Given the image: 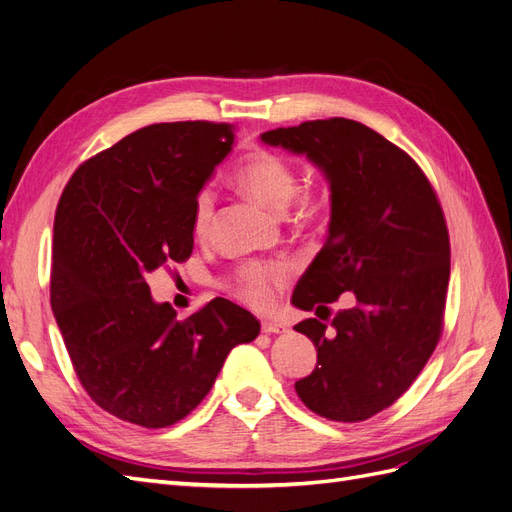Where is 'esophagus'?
Masks as SVG:
<instances>
[{
  "label": "esophagus",
  "instance_id": "34e87169",
  "mask_svg": "<svg viewBox=\"0 0 512 512\" xmlns=\"http://www.w3.org/2000/svg\"><path fill=\"white\" fill-rule=\"evenodd\" d=\"M260 331H262V333H269V335L284 333V331H288V324H284V322H277V320H262V324H260Z\"/></svg>",
  "mask_w": 512,
  "mask_h": 512
}]
</instances>
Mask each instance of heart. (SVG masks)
Segmentation results:
<instances>
[{
	"label": "heart",
	"instance_id": "1",
	"mask_svg": "<svg viewBox=\"0 0 512 512\" xmlns=\"http://www.w3.org/2000/svg\"><path fill=\"white\" fill-rule=\"evenodd\" d=\"M232 181L243 192L271 209H286L288 220L299 228L318 226L327 215V198L316 188H297V168L271 149H254L232 170ZM215 213V196L200 190L192 203V235L203 241L209 237ZM292 275L286 260H252L237 271L232 292L254 309H271L277 292L284 290Z\"/></svg>",
	"mask_w": 512,
	"mask_h": 512
}]
</instances>
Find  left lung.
Masks as SVG:
<instances>
[{"instance_id": "left-lung-1", "label": "left lung", "mask_w": 512, "mask_h": 512, "mask_svg": "<svg viewBox=\"0 0 512 512\" xmlns=\"http://www.w3.org/2000/svg\"><path fill=\"white\" fill-rule=\"evenodd\" d=\"M262 141L305 153L331 183L329 237L292 294L316 312L294 331L318 363L294 389L329 421H367L410 389L440 342L451 241L438 194L404 149L359 121H303ZM344 291L355 305L334 317L328 305Z\"/></svg>"}]
</instances>
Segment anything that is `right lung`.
Wrapping results in <instances>:
<instances>
[{
	"instance_id": "right-lung-1",
	"label": "right lung",
	"mask_w": 512,
	"mask_h": 512,
	"mask_svg": "<svg viewBox=\"0 0 512 512\" xmlns=\"http://www.w3.org/2000/svg\"><path fill=\"white\" fill-rule=\"evenodd\" d=\"M235 143L232 123L141 128L66 183L53 224L51 307L83 389L121 421L160 429L188 416L258 320L213 299L185 320L153 303L147 275L192 256V203Z\"/></svg>"
}]
</instances>
